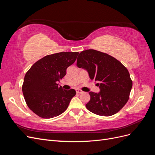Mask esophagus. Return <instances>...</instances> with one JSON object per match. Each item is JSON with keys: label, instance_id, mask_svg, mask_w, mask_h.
Masks as SVG:
<instances>
[{"label": "esophagus", "instance_id": "obj_1", "mask_svg": "<svg viewBox=\"0 0 155 155\" xmlns=\"http://www.w3.org/2000/svg\"><path fill=\"white\" fill-rule=\"evenodd\" d=\"M76 92L79 93V94H81L83 92V91L81 90V89H76Z\"/></svg>", "mask_w": 155, "mask_h": 155}]
</instances>
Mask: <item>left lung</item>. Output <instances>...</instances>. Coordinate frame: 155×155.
I'll return each mask as SVG.
<instances>
[{
  "instance_id": "left-lung-1",
  "label": "left lung",
  "mask_w": 155,
  "mask_h": 155,
  "mask_svg": "<svg viewBox=\"0 0 155 155\" xmlns=\"http://www.w3.org/2000/svg\"><path fill=\"white\" fill-rule=\"evenodd\" d=\"M77 66L86 70L92 80L98 81L100 92H89L87 109L97 115L110 116L117 113L129 100L133 82L130 74L119 61L95 50L82 51Z\"/></svg>"
}]
</instances>
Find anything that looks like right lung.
Returning a JSON list of instances; mask_svg holds the SVG:
<instances>
[{
  "label": "right lung",
  "instance_id": "obj_1",
  "mask_svg": "<svg viewBox=\"0 0 155 155\" xmlns=\"http://www.w3.org/2000/svg\"><path fill=\"white\" fill-rule=\"evenodd\" d=\"M78 52H59L46 55L32 65L25 76L22 92L30 109L43 118L62 114L76 95L74 89L64 90L59 81L67 68L76 60Z\"/></svg>",
  "mask_w": 155,
  "mask_h": 155
}]
</instances>
